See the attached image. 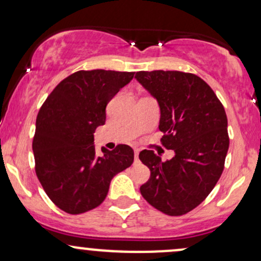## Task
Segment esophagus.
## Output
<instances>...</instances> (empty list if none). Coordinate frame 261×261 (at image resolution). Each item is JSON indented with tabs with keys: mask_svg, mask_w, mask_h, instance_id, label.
<instances>
[{
	"mask_svg": "<svg viewBox=\"0 0 261 261\" xmlns=\"http://www.w3.org/2000/svg\"><path fill=\"white\" fill-rule=\"evenodd\" d=\"M134 153H135V158H136V160H137V158H139L140 149H139V148H135V149H134Z\"/></svg>",
	"mask_w": 261,
	"mask_h": 261,
	"instance_id": "esophagus-1",
	"label": "esophagus"
}]
</instances>
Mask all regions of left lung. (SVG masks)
I'll return each instance as SVG.
<instances>
[{"label":"left lung","mask_w":261,"mask_h":261,"mask_svg":"<svg viewBox=\"0 0 261 261\" xmlns=\"http://www.w3.org/2000/svg\"><path fill=\"white\" fill-rule=\"evenodd\" d=\"M135 79L157 99L161 142L175 152L166 162L151 149L140 152L151 170L141 195L158 211L181 216L207 197L222 174L229 147L226 112L211 87L194 73L140 71Z\"/></svg>","instance_id":"1"}]
</instances>
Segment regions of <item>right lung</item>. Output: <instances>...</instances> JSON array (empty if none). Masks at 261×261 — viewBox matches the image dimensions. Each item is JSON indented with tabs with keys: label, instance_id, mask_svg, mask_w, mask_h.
I'll return each instance as SVG.
<instances>
[{
	"label": "right lung",
	"instance_id": "right-lung-1",
	"mask_svg": "<svg viewBox=\"0 0 261 261\" xmlns=\"http://www.w3.org/2000/svg\"><path fill=\"white\" fill-rule=\"evenodd\" d=\"M134 72L77 71L62 80L39 110L33 139L35 173L49 199L80 215L106 200L114 175L133 164L134 151L118 145L95 153V128L106 124L107 104Z\"/></svg>",
	"mask_w": 261,
	"mask_h": 261
}]
</instances>
